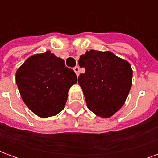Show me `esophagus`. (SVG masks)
<instances>
[{"mask_svg": "<svg viewBox=\"0 0 158 158\" xmlns=\"http://www.w3.org/2000/svg\"><path fill=\"white\" fill-rule=\"evenodd\" d=\"M73 70H74V72H75L76 75L79 76V66H76V67H74V68H73Z\"/></svg>", "mask_w": 158, "mask_h": 158, "instance_id": "esophagus-1", "label": "esophagus"}]
</instances>
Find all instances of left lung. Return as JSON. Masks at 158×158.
<instances>
[{"instance_id":"left-lung-1","label":"left lung","mask_w":158,"mask_h":158,"mask_svg":"<svg viewBox=\"0 0 158 158\" xmlns=\"http://www.w3.org/2000/svg\"><path fill=\"white\" fill-rule=\"evenodd\" d=\"M79 65L85 69L78 82L88 108L97 116H113L122 107L132 85L130 64L112 52L90 50L80 56Z\"/></svg>"}]
</instances>
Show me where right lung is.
I'll list each match as a JSON object with an SVG mask.
<instances>
[{"instance_id": "right-lung-1", "label": "right lung", "mask_w": 158, "mask_h": 158, "mask_svg": "<svg viewBox=\"0 0 158 158\" xmlns=\"http://www.w3.org/2000/svg\"><path fill=\"white\" fill-rule=\"evenodd\" d=\"M23 101L41 118L55 116L65 106L70 87L77 83L72 69L51 52L27 59L16 73Z\"/></svg>"}]
</instances>
